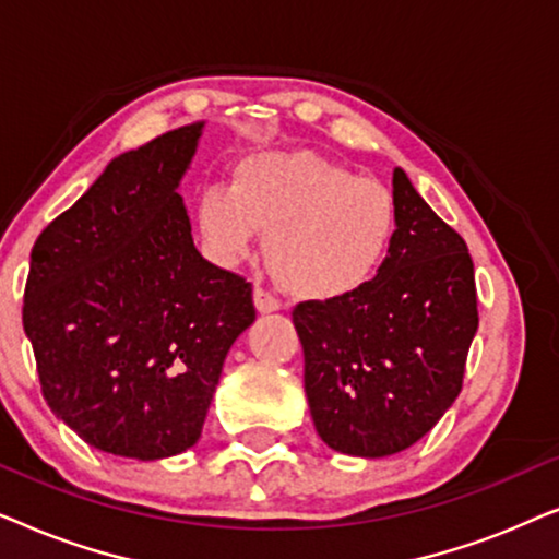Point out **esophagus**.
<instances>
[{
    "mask_svg": "<svg viewBox=\"0 0 559 559\" xmlns=\"http://www.w3.org/2000/svg\"><path fill=\"white\" fill-rule=\"evenodd\" d=\"M254 305H257L259 312H274V310L282 308L277 295H272L266 287H254Z\"/></svg>",
    "mask_w": 559,
    "mask_h": 559,
    "instance_id": "34e87169",
    "label": "esophagus"
}]
</instances>
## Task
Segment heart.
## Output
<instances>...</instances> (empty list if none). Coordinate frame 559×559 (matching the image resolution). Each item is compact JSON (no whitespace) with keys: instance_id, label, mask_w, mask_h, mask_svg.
I'll use <instances>...</instances> for the list:
<instances>
[{"instance_id":"b5f03b06","label":"heart","mask_w":559,"mask_h":559,"mask_svg":"<svg viewBox=\"0 0 559 559\" xmlns=\"http://www.w3.org/2000/svg\"><path fill=\"white\" fill-rule=\"evenodd\" d=\"M195 221L213 262H243L264 231L287 293L338 300L381 272L400 231V205L381 182L300 152L247 159L231 188L203 190Z\"/></svg>"}]
</instances>
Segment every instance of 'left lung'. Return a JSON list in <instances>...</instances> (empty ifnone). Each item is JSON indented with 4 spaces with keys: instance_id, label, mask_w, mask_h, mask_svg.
Masks as SVG:
<instances>
[{
    "instance_id": "obj_1",
    "label": "left lung",
    "mask_w": 559,
    "mask_h": 559,
    "mask_svg": "<svg viewBox=\"0 0 559 559\" xmlns=\"http://www.w3.org/2000/svg\"><path fill=\"white\" fill-rule=\"evenodd\" d=\"M394 201L400 231L377 277L348 297L293 308L312 423L346 455L384 457L425 438L461 394L478 328L463 236L400 167Z\"/></svg>"
}]
</instances>
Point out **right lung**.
<instances>
[{"instance_id": "obj_1", "label": "right lung", "mask_w": 559, "mask_h": 559, "mask_svg": "<svg viewBox=\"0 0 559 559\" xmlns=\"http://www.w3.org/2000/svg\"><path fill=\"white\" fill-rule=\"evenodd\" d=\"M203 124L106 165L29 254L22 325L48 407L88 445L178 455L201 438L251 282L201 257L175 193Z\"/></svg>"}]
</instances>
